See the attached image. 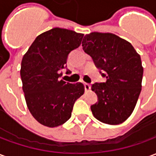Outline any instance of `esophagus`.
Returning a JSON list of instances; mask_svg holds the SVG:
<instances>
[{
	"label": "esophagus",
	"mask_w": 156,
	"mask_h": 156,
	"mask_svg": "<svg viewBox=\"0 0 156 156\" xmlns=\"http://www.w3.org/2000/svg\"><path fill=\"white\" fill-rule=\"evenodd\" d=\"M84 88H85V91H89V90H90V88H91V86H90V84H89V83H85Z\"/></svg>",
	"instance_id": "esophagus-1"
}]
</instances>
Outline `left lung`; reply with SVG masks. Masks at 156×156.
I'll return each instance as SVG.
<instances>
[{"label":"left lung","instance_id":"1","mask_svg":"<svg viewBox=\"0 0 156 156\" xmlns=\"http://www.w3.org/2000/svg\"><path fill=\"white\" fill-rule=\"evenodd\" d=\"M82 46L106 78L105 83L92 86L98 96L91 106L93 115L105 124H122L133 113L140 94V56L130 42L109 32L86 34Z\"/></svg>","mask_w":156,"mask_h":156}]
</instances>
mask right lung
<instances>
[{
  "mask_svg": "<svg viewBox=\"0 0 156 156\" xmlns=\"http://www.w3.org/2000/svg\"><path fill=\"white\" fill-rule=\"evenodd\" d=\"M83 37V33L55 27L37 36L22 58L20 73L26 103L44 126L58 127L67 122L75 101L84 93L82 83L59 79L69 52L80 46Z\"/></svg>",
  "mask_w": 156,
  "mask_h": 156,
  "instance_id": "obj_1",
  "label": "right lung"
}]
</instances>
